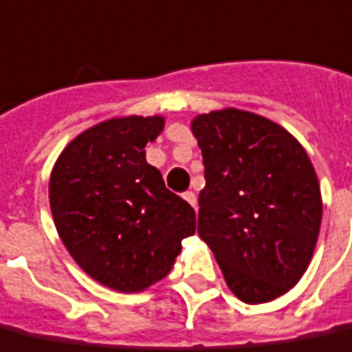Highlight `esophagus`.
<instances>
[{"mask_svg": "<svg viewBox=\"0 0 352 352\" xmlns=\"http://www.w3.org/2000/svg\"><path fill=\"white\" fill-rule=\"evenodd\" d=\"M183 197L184 199H186V201L190 203V205H192V207H194V209H196V194H194V192H184L183 194Z\"/></svg>", "mask_w": 352, "mask_h": 352, "instance_id": "1", "label": "esophagus"}]
</instances>
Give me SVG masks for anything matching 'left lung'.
I'll return each instance as SVG.
<instances>
[{"mask_svg": "<svg viewBox=\"0 0 352 352\" xmlns=\"http://www.w3.org/2000/svg\"><path fill=\"white\" fill-rule=\"evenodd\" d=\"M205 166L197 235L229 289L261 304L308 269L321 228V190L295 138L256 113L210 111L192 123Z\"/></svg>", "mask_w": 352, "mask_h": 352, "instance_id": "obj_1", "label": "left lung"}]
</instances>
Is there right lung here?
I'll use <instances>...</instances> for the list:
<instances>
[{
  "label": "right lung",
  "instance_id": "right-lung-1",
  "mask_svg": "<svg viewBox=\"0 0 352 352\" xmlns=\"http://www.w3.org/2000/svg\"><path fill=\"white\" fill-rule=\"evenodd\" d=\"M162 126V117L104 121L67 145L50 177L52 214L70 256L123 293L162 280L196 233L194 209L145 160Z\"/></svg>",
  "mask_w": 352,
  "mask_h": 352
}]
</instances>
